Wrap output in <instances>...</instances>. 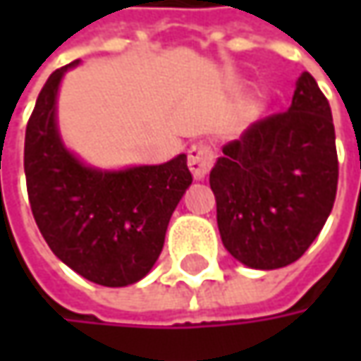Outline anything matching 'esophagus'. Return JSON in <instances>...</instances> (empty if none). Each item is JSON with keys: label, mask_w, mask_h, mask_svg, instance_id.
Segmentation results:
<instances>
[{"label": "esophagus", "mask_w": 361, "mask_h": 361, "mask_svg": "<svg viewBox=\"0 0 361 361\" xmlns=\"http://www.w3.org/2000/svg\"><path fill=\"white\" fill-rule=\"evenodd\" d=\"M213 162H215V154H213V148L204 142H199V145L190 146L188 150V169L192 176L197 180H202L209 171L213 169Z\"/></svg>", "instance_id": "34e87169"}]
</instances>
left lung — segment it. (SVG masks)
Instances as JSON below:
<instances>
[{
	"label": "left lung",
	"mask_w": 361,
	"mask_h": 361,
	"mask_svg": "<svg viewBox=\"0 0 361 361\" xmlns=\"http://www.w3.org/2000/svg\"><path fill=\"white\" fill-rule=\"evenodd\" d=\"M338 174L331 108L303 72L289 110L253 122L211 171L225 249L251 269L298 261L334 209Z\"/></svg>",
	"instance_id": "8db88e82"
}]
</instances>
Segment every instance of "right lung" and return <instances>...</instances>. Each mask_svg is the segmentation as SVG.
<instances>
[{
  "label": "right lung",
  "mask_w": 361,
  "mask_h": 361,
  "mask_svg": "<svg viewBox=\"0 0 361 361\" xmlns=\"http://www.w3.org/2000/svg\"><path fill=\"white\" fill-rule=\"evenodd\" d=\"M78 62L48 78L27 120V197L54 255L92 283L124 287L140 281L157 263L192 174L187 154L124 171H98L80 162L63 146L56 124L60 82Z\"/></svg>",
  "instance_id": "right-lung-1"
}]
</instances>
